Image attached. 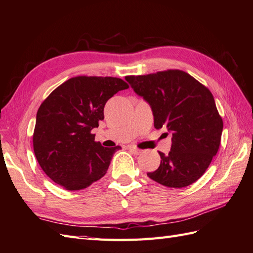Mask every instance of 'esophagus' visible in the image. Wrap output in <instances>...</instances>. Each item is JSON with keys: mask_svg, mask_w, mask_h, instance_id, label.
Instances as JSON below:
<instances>
[{"mask_svg": "<svg viewBox=\"0 0 253 253\" xmlns=\"http://www.w3.org/2000/svg\"><path fill=\"white\" fill-rule=\"evenodd\" d=\"M129 150H130L134 155H139L142 153V151L139 150V148H137L135 146H129Z\"/></svg>", "mask_w": 253, "mask_h": 253, "instance_id": "esophagus-1", "label": "esophagus"}]
</instances>
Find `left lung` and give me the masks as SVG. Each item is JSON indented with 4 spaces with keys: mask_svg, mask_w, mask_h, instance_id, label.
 Instances as JSON below:
<instances>
[{
    "mask_svg": "<svg viewBox=\"0 0 253 253\" xmlns=\"http://www.w3.org/2000/svg\"><path fill=\"white\" fill-rule=\"evenodd\" d=\"M125 79L151 105L155 128L172 132L171 151L159 152L160 166L147 176L171 188L197 182L219 150L223 128L211 90L179 69Z\"/></svg>",
    "mask_w": 253,
    "mask_h": 253,
    "instance_id": "left-lung-1",
    "label": "left lung"
}]
</instances>
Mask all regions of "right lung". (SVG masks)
<instances>
[{"instance_id":"1","label":"right lung","mask_w":253,"mask_h":253,"mask_svg":"<svg viewBox=\"0 0 253 253\" xmlns=\"http://www.w3.org/2000/svg\"><path fill=\"white\" fill-rule=\"evenodd\" d=\"M129 85L120 78L78 76L62 83L38 109L33 133L42 171L66 190H80L107 173L121 146L103 147L92 129L111 97Z\"/></svg>"}]
</instances>
